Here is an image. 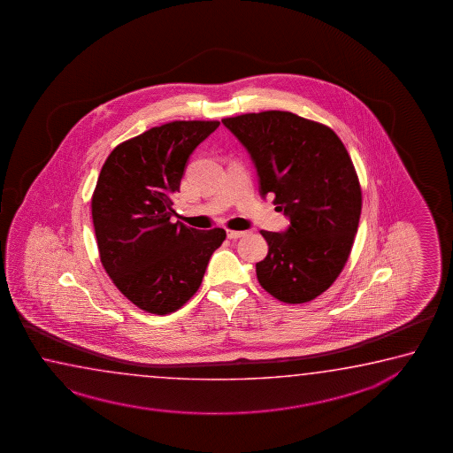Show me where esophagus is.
I'll list each match as a JSON object with an SVG mask.
<instances>
[{
  "label": "esophagus",
  "mask_w": 453,
  "mask_h": 453,
  "mask_svg": "<svg viewBox=\"0 0 453 453\" xmlns=\"http://www.w3.org/2000/svg\"><path fill=\"white\" fill-rule=\"evenodd\" d=\"M246 234V231H234V230H228L226 231V236L230 239H238L242 238Z\"/></svg>",
  "instance_id": "obj_1"
}]
</instances>
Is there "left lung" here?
Returning <instances> with one entry per match:
<instances>
[{"instance_id":"obj_1","label":"left lung","mask_w":453,"mask_h":453,"mask_svg":"<svg viewBox=\"0 0 453 453\" xmlns=\"http://www.w3.org/2000/svg\"><path fill=\"white\" fill-rule=\"evenodd\" d=\"M246 147L260 193L288 215L282 233L262 231L268 256L256 265L260 286L284 303H304L337 280L353 247L362 193L343 142L327 126L290 111L225 118Z\"/></svg>"}]
</instances>
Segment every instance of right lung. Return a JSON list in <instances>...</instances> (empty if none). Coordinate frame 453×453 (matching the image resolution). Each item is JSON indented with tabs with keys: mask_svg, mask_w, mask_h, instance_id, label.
I'll list each match as a JSON object with an SVG mask.
<instances>
[{
	"mask_svg": "<svg viewBox=\"0 0 453 453\" xmlns=\"http://www.w3.org/2000/svg\"><path fill=\"white\" fill-rule=\"evenodd\" d=\"M219 121H173L119 143L92 195L100 262L140 310L177 311L196 294L222 228L201 231L171 222L189 155Z\"/></svg>",
	"mask_w": 453,
	"mask_h": 453,
	"instance_id": "right-lung-1",
	"label": "right lung"
}]
</instances>
